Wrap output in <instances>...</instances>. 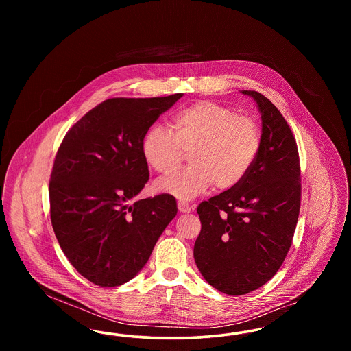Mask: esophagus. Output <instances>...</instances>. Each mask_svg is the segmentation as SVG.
<instances>
[{
  "label": "esophagus",
  "instance_id": "obj_1",
  "mask_svg": "<svg viewBox=\"0 0 351 351\" xmlns=\"http://www.w3.org/2000/svg\"><path fill=\"white\" fill-rule=\"evenodd\" d=\"M178 208H179V210L182 212V213H189L193 208L188 204V202H185V201H179L178 202Z\"/></svg>",
  "mask_w": 351,
  "mask_h": 351
}]
</instances>
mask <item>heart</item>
<instances>
[{
	"instance_id": "obj_1",
	"label": "heart",
	"mask_w": 351,
	"mask_h": 351,
	"mask_svg": "<svg viewBox=\"0 0 351 351\" xmlns=\"http://www.w3.org/2000/svg\"><path fill=\"white\" fill-rule=\"evenodd\" d=\"M172 129L152 125L143 136L142 155L154 171L171 175L189 154V167L155 183L158 192L180 200H191L213 184L219 191L233 189L247 176L261 150L262 134L252 118L210 101L176 113Z\"/></svg>"
}]
</instances>
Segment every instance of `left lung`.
Returning a JSON list of instances; mask_svg holds the SVG:
<instances>
[{
	"instance_id": "left-lung-1",
	"label": "left lung",
	"mask_w": 351,
	"mask_h": 351,
	"mask_svg": "<svg viewBox=\"0 0 351 351\" xmlns=\"http://www.w3.org/2000/svg\"><path fill=\"white\" fill-rule=\"evenodd\" d=\"M262 119L258 158L243 182L197 208L201 232L193 256L204 279L241 296L278 272L291 247L300 212L298 145L278 108L255 90Z\"/></svg>"
}]
</instances>
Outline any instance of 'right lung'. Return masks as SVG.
Listing matches in <instances>:
<instances>
[{
	"mask_svg": "<svg viewBox=\"0 0 351 351\" xmlns=\"http://www.w3.org/2000/svg\"><path fill=\"white\" fill-rule=\"evenodd\" d=\"M183 97L109 99L66 134L51 172V223L71 265L100 287L132 280L178 213L171 195L134 201L149 180L142 141Z\"/></svg>",
	"mask_w": 351,
	"mask_h": 351,
	"instance_id": "obj_1",
	"label": "right lung"
}]
</instances>
